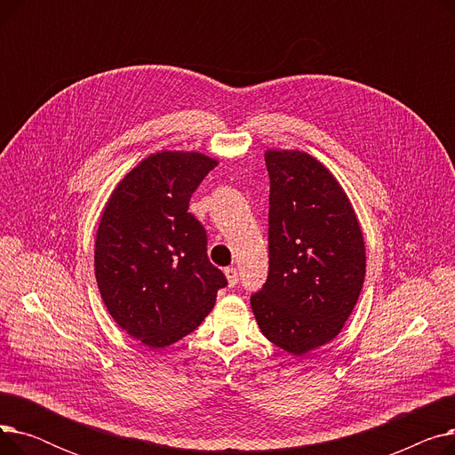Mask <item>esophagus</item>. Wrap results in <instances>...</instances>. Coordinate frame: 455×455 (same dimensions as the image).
<instances>
[{"label": "esophagus", "mask_w": 455, "mask_h": 455, "mask_svg": "<svg viewBox=\"0 0 455 455\" xmlns=\"http://www.w3.org/2000/svg\"><path fill=\"white\" fill-rule=\"evenodd\" d=\"M225 275H227L228 285H230V288H234V285L237 283V280H240V276H237V269L235 267H227Z\"/></svg>", "instance_id": "34e87169"}]
</instances>
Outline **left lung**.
<instances>
[{
	"label": "left lung",
	"instance_id": "1",
	"mask_svg": "<svg viewBox=\"0 0 455 455\" xmlns=\"http://www.w3.org/2000/svg\"><path fill=\"white\" fill-rule=\"evenodd\" d=\"M269 275L251 307L264 336L302 355L338 336L362 293L365 242L345 189L302 151H266Z\"/></svg>",
	"mask_w": 455,
	"mask_h": 455
}]
</instances>
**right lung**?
<instances>
[{
    "instance_id": "1",
    "label": "right lung",
    "mask_w": 455,
    "mask_h": 455,
    "mask_svg": "<svg viewBox=\"0 0 455 455\" xmlns=\"http://www.w3.org/2000/svg\"><path fill=\"white\" fill-rule=\"evenodd\" d=\"M215 165L196 151L149 155L117 182L103 210L95 280L112 319L149 348L194 331L227 285L208 259L204 227L188 212Z\"/></svg>"
}]
</instances>
